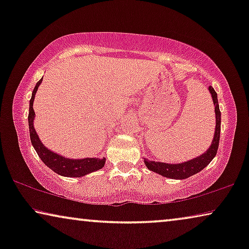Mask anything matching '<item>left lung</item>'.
<instances>
[{
	"instance_id": "obj_1",
	"label": "left lung",
	"mask_w": 249,
	"mask_h": 249,
	"mask_svg": "<svg viewBox=\"0 0 249 249\" xmlns=\"http://www.w3.org/2000/svg\"><path fill=\"white\" fill-rule=\"evenodd\" d=\"M211 95H212L214 108H215V119H216V125H215V134H214V138L212 142V145L210 148L204 153V154L199 155L198 158L190 160V161H186L183 163H179V164H168V163L162 162H154L148 161L147 159H144V162L147 169L151 171H154L159 175L170 179H186L189 178L190 176L198 173L199 171L209 165V163L214 159L216 155L217 148H219V142H220V131H221V112L219 108V102H217V95L214 88H209Z\"/></svg>"
}]
</instances>
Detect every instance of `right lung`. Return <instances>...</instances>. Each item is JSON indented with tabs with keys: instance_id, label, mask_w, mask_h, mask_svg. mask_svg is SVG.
<instances>
[{
	"instance_id": "right-lung-1",
	"label": "right lung",
	"mask_w": 249,
	"mask_h": 249,
	"mask_svg": "<svg viewBox=\"0 0 249 249\" xmlns=\"http://www.w3.org/2000/svg\"><path fill=\"white\" fill-rule=\"evenodd\" d=\"M43 78L38 83L36 84L35 88H34L32 98L29 101V114H28V124H29V135L32 144L37 152V154L40 158V160L44 162V164L49 166L51 170L57 175L63 177H72V178H80V177L86 176L88 173L97 171V170L102 169L104 166L105 159H80V160H73V159H67L62 155L56 154L46 148L45 146L42 144L39 141L38 135L34 128V119H35V112H34V100H35V94L37 89H38L40 83H42Z\"/></svg>"
}]
</instances>
